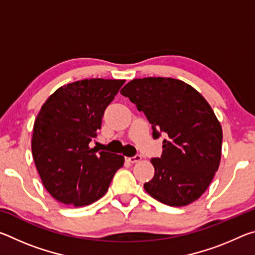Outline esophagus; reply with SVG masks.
I'll use <instances>...</instances> for the list:
<instances>
[{"instance_id": "obj_1", "label": "esophagus", "mask_w": 255, "mask_h": 255, "mask_svg": "<svg viewBox=\"0 0 255 255\" xmlns=\"http://www.w3.org/2000/svg\"><path fill=\"white\" fill-rule=\"evenodd\" d=\"M141 159L140 155H135V156H131V157H127V161L130 162V163H136V162H139Z\"/></svg>"}]
</instances>
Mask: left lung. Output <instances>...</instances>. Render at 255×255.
<instances>
[{"mask_svg": "<svg viewBox=\"0 0 255 255\" xmlns=\"http://www.w3.org/2000/svg\"><path fill=\"white\" fill-rule=\"evenodd\" d=\"M120 93L152 124L153 138L167 133L161 157L150 159L155 173L144 184L162 204L182 207L204 193L218 170L223 130L209 103L184 82L171 77L135 79Z\"/></svg>", "mask_w": 255, "mask_h": 255, "instance_id": "8db88e82", "label": "left lung"}]
</instances>
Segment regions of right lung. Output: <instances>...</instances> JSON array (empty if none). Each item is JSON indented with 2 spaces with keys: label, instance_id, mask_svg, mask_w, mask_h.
<instances>
[{
  "label": "right lung",
  "instance_id": "add662e5",
  "mask_svg": "<svg viewBox=\"0 0 255 255\" xmlns=\"http://www.w3.org/2000/svg\"><path fill=\"white\" fill-rule=\"evenodd\" d=\"M124 83L90 79L60 86L34 120L33 161L44 187L62 204L82 207L99 200L124 165L123 155L89 146Z\"/></svg>",
  "mask_w": 255,
  "mask_h": 255
}]
</instances>
